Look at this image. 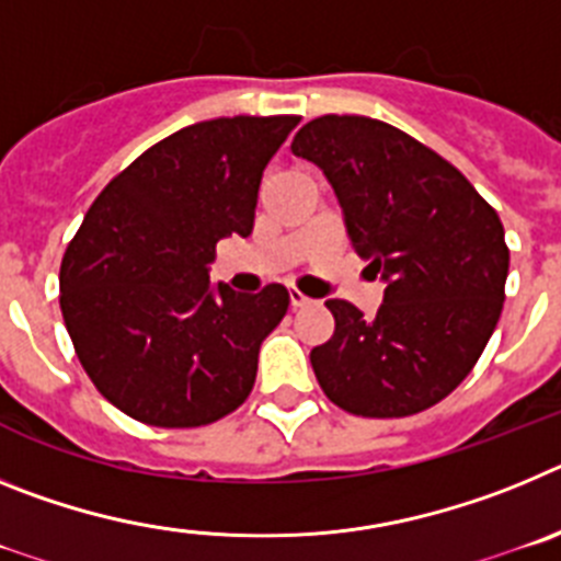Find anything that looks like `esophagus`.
<instances>
[{"instance_id": "34e87169", "label": "esophagus", "mask_w": 561, "mask_h": 561, "mask_svg": "<svg viewBox=\"0 0 561 561\" xmlns=\"http://www.w3.org/2000/svg\"><path fill=\"white\" fill-rule=\"evenodd\" d=\"M289 304H291V309H306V306L311 304V297H306L304 291L289 289Z\"/></svg>"}]
</instances>
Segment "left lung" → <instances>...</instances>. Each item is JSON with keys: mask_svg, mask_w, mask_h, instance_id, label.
I'll use <instances>...</instances> for the list:
<instances>
[{"mask_svg": "<svg viewBox=\"0 0 561 561\" xmlns=\"http://www.w3.org/2000/svg\"><path fill=\"white\" fill-rule=\"evenodd\" d=\"M291 153L325 173L351 244L385 280L374 320L348 300L325 304L334 334L311 351L320 388L365 419L433 408L469 376L503 311L497 210L440 153L374 117L323 114Z\"/></svg>", "mask_w": 561, "mask_h": 561, "instance_id": "1", "label": "left lung"}]
</instances>
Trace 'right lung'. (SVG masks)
Here are the masks:
<instances>
[{
	"label": "right lung",
	"mask_w": 561,
	"mask_h": 561,
	"mask_svg": "<svg viewBox=\"0 0 561 561\" xmlns=\"http://www.w3.org/2000/svg\"><path fill=\"white\" fill-rule=\"evenodd\" d=\"M295 114L193 123L101 191L61 261V314L92 385L151 427H205L241 408L289 291L210 286L216 244L252 232L266 162Z\"/></svg>",
	"instance_id": "add662e5"
}]
</instances>
